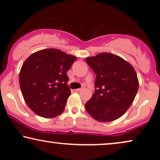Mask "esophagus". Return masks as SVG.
Here are the masks:
<instances>
[{
    "mask_svg": "<svg viewBox=\"0 0 160 160\" xmlns=\"http://www.w3.org/2000/svg\"><path fill=\"white\" fill-rule=\"evenodd\" d=\"M83 89H84V88H83V87H82V88H78V89H75V91H77V92H79V91H82V90H83Z\"/></svg>",
    "mask_w": 160,
    "mask_h": 160,
    "instance_id": "obj_1",
    "label": "esophagus"
}]
</instances>
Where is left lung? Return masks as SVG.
<instances>
[{
	"instance_id": "obj_1",
	"label": "left lung",
	"mask_w": 160,
	"mask_h": 160,
	"mask_svg": "<svg viewBox=\"0 0 160 160\" xmlns=\"http://www.w3.org/2000/svg\"><path fill=\"white\" fill-rule=\"evenodd\" d=\"M96 75L95 92L85 103L88 113L99 122L120 118L133 102L138 89L136 71L118 56L102 53L85 58Z\"/></svg>"
}]
</instances>
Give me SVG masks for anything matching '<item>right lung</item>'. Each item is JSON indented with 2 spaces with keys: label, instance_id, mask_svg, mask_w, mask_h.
<instances>
[{
  "label": "right lung",
  "instance_id": "right-lung-1",
  "mask_svg": "<svg viewBox=\"0 0 160 160\" xmlns=\"http://www.w3.org/2000/svg\"><path fill=\"white\" fill-rule=\"evenodd\" d=\"M77 57L55 48L38 51L23 63L19 85L31 110L45 118L59 115L71 94L67 72Z\"/></svg>",
  "mask_w": 160,
  "mask_h": 160
}]
</instances>
